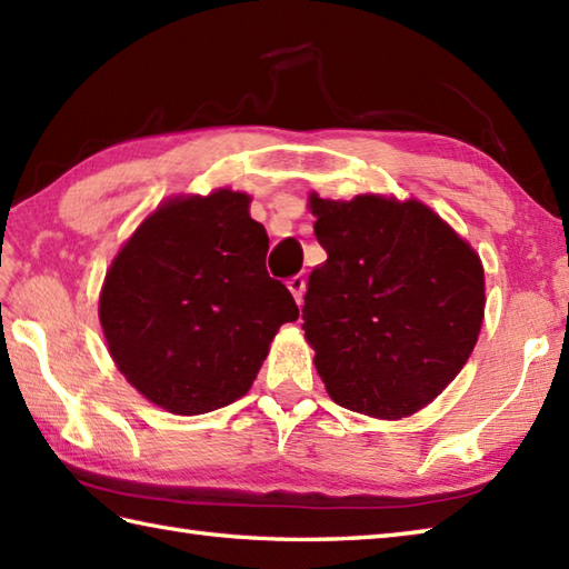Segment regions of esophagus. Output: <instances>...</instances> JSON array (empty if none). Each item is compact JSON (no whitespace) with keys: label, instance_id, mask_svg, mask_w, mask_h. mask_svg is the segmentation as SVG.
Here are the masks:
<instances>
[{"label":"esophagus","instance_id":"esophagus-1","mask_svg":"<svg viewBox=\"0 0 569 569\" xmlns=\"http://www.w3.org/2000/svg\"><path fill=\"white\" fill-rule=\"evenodd\" d=\"M288 291L293 293V298H296V303H298V306L303 303V293H306V278H303V276H293V278H288Z\"/></svg>","mask_w":569,"mask_h":569}]
</instances>
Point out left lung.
I'll return each mask as SVG.
<instances>
[{
	"mask_svg": "<svg viewBox=\"0 0 569 569\" xmlns=\"http://www.w3.org/2000/svg\"><path fill=\"white\" fill-rule=\"evenodd\" d=\"M328 261L308 278L303 330L335 403L373 418L428 406L467 365L485 269L418 200L310 198Z\"/></svg>",
	"mask_w": 569,
	"mask_h": 569,
	"instance_id": "1",
	"label": "left lung"
}]
</instances>
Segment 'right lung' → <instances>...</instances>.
Masks as SVG:
<instances>
[{
	"label": "right lung",
	"instance_id": "right-lung-1",
	"mask_svg": "<svg viewBox=\"0 0 569 569\" xmlns=\"http://www.w3.org/2000/svg\"><path fill=\"white\" fill-rule=\"evenodd\" d=\"M266 251L249 198L232 190L166 202L137 229L100 296L107 347L134 389L178 416L249 391L278 328L298 320Z\"/></svg>",
	"mask_w": 569,
	"mask_h": 569
}]
</instances>
